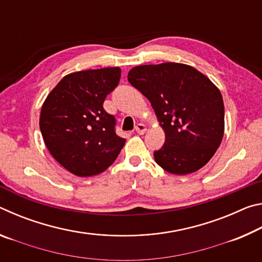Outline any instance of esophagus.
Returning a JSON list of instances; mask_svg holds the SVG:
<instances>
[{
	"label": "esophagus",
	"instance_id": "esophagus-1",
	"mask_svg": "<svg viewBox=\"0 0 262 262\" xmlns=\"http://www.w3.org/2000/svg\"><path fill=\"white\" fill-rule=\"evenodd\" d=\"M135 130H136L137 134L143 135L145 130H147V127H145V125H143V123H137L136 127H135Z\"/></svg>",
	"mask_w": 262,
	"mask_h": 262
}]
</instances>
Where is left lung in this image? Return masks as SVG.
Instances as JSON below:
<instances>
[{
	"mask_svg": "<svg viewBox=\"0 0 262 262\" xmlns=\"http://www.w3.org/2000/svg\"><path fill=\"white\" fill-rule=\"evenodd\" d=\"M128 81L151 103L165 133L155 161L183 176L210 161L224 134V104L219 89L193 67L176 62L137 66Z\"/></svg>",
	"mask_w": 262,
	"mask_h": 262,
	"instance_id": "obj_1",
	"label": "left lung"
}]
</instances>
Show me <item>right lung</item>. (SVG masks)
<instances>
[{"instance_id": "add662e5", "label": "right lung", "mask_w": 262, "mask_h": 262, "mask_svg": "<svg viewBox=\"0 0 262 262\" xmlns=\"http://www.w3.org/2000/svg\"><path fill=\"white\" fill-rule=\"evenodd\" d=\"M120 76L118 67L69 74L42 105L39 126L46 147L75 176L104 172L125 145L115 133V118L103 107Z\"/></svg>"}]
</instances>
